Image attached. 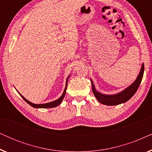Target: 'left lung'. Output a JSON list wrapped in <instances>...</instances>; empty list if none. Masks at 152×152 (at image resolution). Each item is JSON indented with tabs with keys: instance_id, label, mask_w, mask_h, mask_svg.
I'll use <instances>...</instances> for the list:
<instances>
[{
	"instance_id": "1",
	"label": "left lung",
	"mask_w": 152,
	"mask_h": 152,
	"mask_svg": "<svg viewBox=\"0 0 152 152\" xmlns=\"http://www.w3.org/2000/svg\"><path fill=\"white\" fill-rule=\"evenodd\" d=\"M144 64H142V67H141L140 73L137 77L136 80L135 82L133 83L132 85L127 87L126 89H124L123 91L120 92L119 93H117L115 95H104L102 93H99L98 91L95 90V86L93 83L91 81V84H92V90L93 93L94 94L95 97H96L97 101L99 102L104 105H118L120 104L124 103L129 99L132 97L136 92L138 90L139 86H140L141 81H142L143 73H144Z\"/></svg>"
}]
</instances>
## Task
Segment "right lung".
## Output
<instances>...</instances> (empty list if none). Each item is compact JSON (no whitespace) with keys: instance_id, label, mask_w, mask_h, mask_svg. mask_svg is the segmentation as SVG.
<instances>
[{"instance_id":"right-lung-1","label":"right lung","mask_w":152,"mask_h":152,"mask_svg":"<svg viewBox=\"0 0 152 152\" xmlns=\"http://www.w3.org/2000/svg\"><path fill=\"white\" fill-rule=\"evenodd\" d=\"M68 78H69V77L67 78V80H66V87H65V89H64V91L63 93V94H62V95L61 97H59V99H57V100H55L53 102H49V103H46V104H33L32 102H30V101H28V99H26L25 97L23 96L22 95H20H20L23 97V99H24L25 101L27 103L29 104L30 106H32V107H34V108H43V109H45V108H53V107H57L58 105H59L60 104H61V102H62V100H63L64 97V96H65V94H66V88H67V85H68Z\"/></svg>"}]
</instances>
